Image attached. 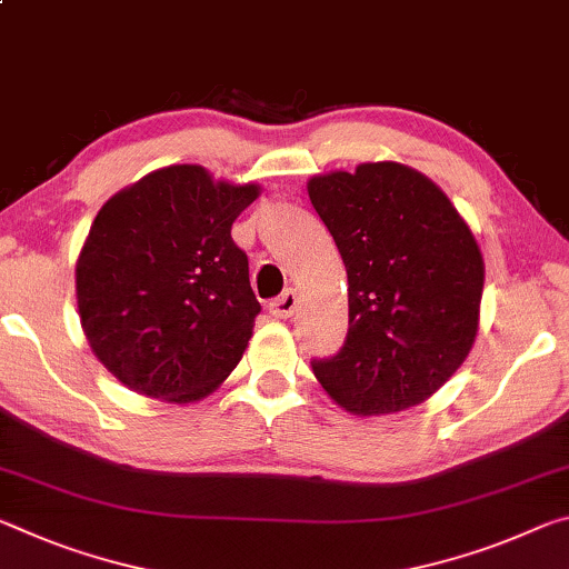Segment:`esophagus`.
I'll return each instance as SVG.
<instances>
[{"mask_svg": "<svg viewBox=\"0 0 569 569\" xmlns=\"http://www.w3.org/2000/svg\"><path fill=\"white\" fill-rule=\"evenodd\" d=\"M296 306H299V296H296L293 291H286L278 296V299L270 301V313H273L276 319H291Z\"/></svg>", "mask_w": 569, "mask_h": 569, "instance_id": "34e87169", "label": "esophagus"}]
</instances>
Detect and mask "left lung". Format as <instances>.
Here are the masks:
<instances>
[{
	"mask_svg": "<svg viewBox=\"0 0 569 569\" xmlns=\"http://www.w3.org/2000/svg\"><path fill=\"white\" fill-rule=\"evenodd\" d=\"M349 281V331L313 375L355 415L428 400L463 365L479 331L483 258L443 189L398 161L309 179Z\"/></svg>",
	"mask_w": 569,
	"mask_h": 569,
	"instance_id": "8db88e82",
	"label": "left lung"
}]
</instances>
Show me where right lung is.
Segmentation results:
<instances>
[{
	"mask_svg": "<svg viewBox=\"0 0 569 569\" xmlns=\"http://www.w3.org/2000/svg\"><path fill=\"white\" fill-rule=\"evenodd\" d=\"M258 194V184L171 164L96 214L76 263L80 327L98 362L129 390L194 402L242 359L260 303L230 230Z\"/></svg>",
	"mask_w": 569,
	"mask_h": 569,
	"instance_id": "1",
	"label": "right lung"
}]
</instances>
